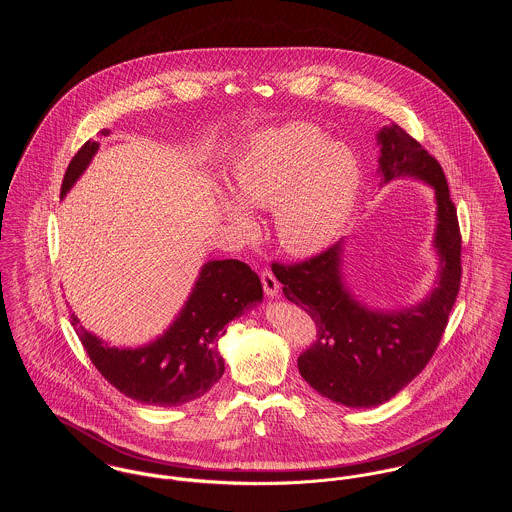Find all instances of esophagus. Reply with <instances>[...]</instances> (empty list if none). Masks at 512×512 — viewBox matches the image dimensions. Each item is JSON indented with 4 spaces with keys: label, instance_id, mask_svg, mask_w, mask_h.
Instances as JSON below:
<instances>
[{
    "label": "esophagus",
    "instance_id": "1",
    "mask_svg": "<svg viewBox=\"0 0 512 512\" xmlns=\"http://www.w3.org/2000/svg\"><path fill=\"white\" fill-rule=\"evenodd\" d=\"M260 280H262V286H264L266 295L274 297V295L280 293V282L276 280V276H274L270 270H264V272L260 274Z\"/></svg>",
    "mask_w": 512,
    "mask_h": 512
}]
</instances>
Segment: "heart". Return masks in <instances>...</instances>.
<instances>
[{"label": "heart", "mask_w": 512, "mask_h": 512, "mask_svg": "<svg viewBox=\"0 0 512 512\" xmlns=\"http://www.w3.org/2000/svg\"><path fill=\"white\" fill-rule=\"evenodd\" d=\"M357 187L355 153L305 122L260 132L234 163L238 199L260 209L280 205L278 234L293 254H313L335 238ZM224 209L240 230H252L238 201L224 197Z\"/></svg>", "instance_id": "b5f03b06"}]
</instances>
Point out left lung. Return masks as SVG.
I'll return each instance as SVG.
<instances>
[{"label": "left lung", "instance_id": "obj_1", "mask_svg": "<svg viewBox=\"0 0 512 512\" xmlns=\"http://www.w3.org/2000/svg\"><path fill=\"white\" fill-rule=\"evenodd\" d=\"M384 183L412 175L436 189V248L441 260L438 288L424 303L394 313L370 311L347 292L341 278V246L292 264H272L284 295L315 321V341L297 368L313 390L349 408L378 406L412 382L438 349L461 284V232L445 173L398 124L378 134Z\"/></svg>", "mask_w": 512, "mask_h": 512}]
</instances>
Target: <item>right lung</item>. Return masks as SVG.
<instances>
[{"mask_svg": "<svg viewBox=\"0 0 512 512\" xmlns=\"http://www.w3.org/2000/svg\"><path fill=\"white\" fill-rule=\"evenodd\" d=\"M102 136L108 130L100 132ZM98 142L76 151L61 185V197L82 175ZM262 301V284L254 270L240 260H213L201 270L173 325L153 343L140 349H116L88 333L71 315L78 339L98 372L124 396L149 406H179L201 398L219 382L224 361L219 339L224 325L244 309Z\"/></svg>", "mask_w": 512, "mask_h": 512, "instance_id": "add662e5", "label": "right lung"}]
</instances>
